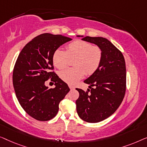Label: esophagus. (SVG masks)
Segmentation results:
<instances>
[{
	"label": "esophagus",
	"mask_w": 147,
	"mask_h": 147,
	"mask_svg": "<svg viewBox=\"0 0 147 147\" xmlns=\"http://www.w3.org/2000/svg\"><path fill=\"white\" fill-rule=\"evenodd\" d=\"M69 86L70 89H71V90H73V89H74V86H72V85H71V84H69Z\"/></svg>",
	"instance_id": "1"
}]
</instances>
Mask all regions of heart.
I'll use <instances>...</instances> for the list:
<instances>
[{
  "label": "heart",
  "instance_id": "obj_1",
  "mask_svg": "<svg viewBox=\"0 0 147 147\" xmlns=\"http://www.w3.org/2000/svg\"><path fill=\"white\" fill-rule=\"evenodd\" d=\"M102 58V51L98 46L92 45L87 41L75 40L67 46V51L61 49L55 51L53 55L54 66L59 69L67 66L69 59H74L75 67L66 69L60 73L63 81L74 84L83 77L84 74L91 75L98 69Z\"/></svg>",
  "mask_w": 147,
  "mask_h": 147
}]
</instances>
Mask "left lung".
<instances>
[{
	"label": "left lung",
	"instance_id": "8db88e82",
	"mask_svg": "<svg viewBox=\"0 0 147 147\" xmlns=\"http://www.w3.org/2000/svg\"><path fill=\"white\" fill-rule=\"evenodd\" d=\"M82 40L101 49L102 58L98 69L84 80L90 84L87 90L76 88L78 115L88 123H98L107 119L119 108L126 91V65L123 54L108 39L85 36Z\"/></svg>",
	"mask_w": 147,
	"mask_h": 147
}]
</instances>
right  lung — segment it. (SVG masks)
I'll use <instances>...</instances> for the list:
<instances>
[{"instance_id":"1","label":"right lung","mask_w":147,"mask_h":147,"mask_svg":"<svg viewBox=\"0 0 147 147\" xmlns=\"http://www.w3.org/2000/svg\"><path fill=\"white\" fill-rule=\"evenodd\" d=\"M71 40L61 34L44 33L27 43L18 55L12 74L14 91L22 108L34 119H53L60 102L69 92L67 84L51 71L53 53ZM49 78L55 82L54 89L45 85Z\"/></svg>"}]
</instances>
